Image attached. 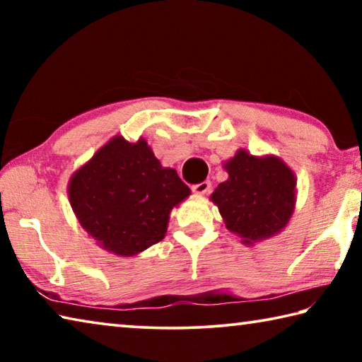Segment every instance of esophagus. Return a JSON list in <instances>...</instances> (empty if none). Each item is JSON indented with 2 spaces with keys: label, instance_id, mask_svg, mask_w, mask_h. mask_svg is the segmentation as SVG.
Returning a JSON list of instances; mask_svg holds the SVG:
<instances>
[{
  "label": "esophagus",
  "instance_id": "obj_1",
  "mask_svg": "<svg viewBox=\"0 0 362 362\" xmlns=\"http://www.w3.org/2000/svg\"><path fill=\"white\" fill-rule=\"evenodd\" d=\"M211 182L209 180H206V182H201V183H198V185H193L192 187V189L193 192L196 193V194H206V193H209L211 192Z\"/></svg>",
  "mask_w": 362,
  "mask_h": 362
}]
</instances>
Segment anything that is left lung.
Segmentation results:
<instances>
[{
  "mask_svg": "<svg viewBox=\"0 0 362 362\" xmlns=\"http://www.w3.org/2000/svg\"><path fill=\"white\" fill-rule=\"evenodd\" d=\"M228 179L211 194L223 223L241 243L268 240L286 228L296 211L297 179L279 156H254L246 150L223 163Z\"/></svg>",
  "mask_w": 362,
  "mask_h": 362,
  "instance_id": "obj_1",
  "label": "left lung"
}]
</instances>
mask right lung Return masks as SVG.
<instances>
[{
    "instance_id": "obj_1",
    "label": "right lung",
    "mask_w": 362,
    "mask_h": 362,
    "mask_svg": "<svg viewBox=\"0 0 362 362\" xmlns=\"http://www.w3.org/2000/svg\"><path fill=\"white\" fill-rule=\"evenodd\" d=\"M192 189L175 169L163 168L140 137L115 136L76 169L69 182L70 206L79 225L102 249L132 257L166 236L170 211Z\"/></svg>"
}]
</instances>
